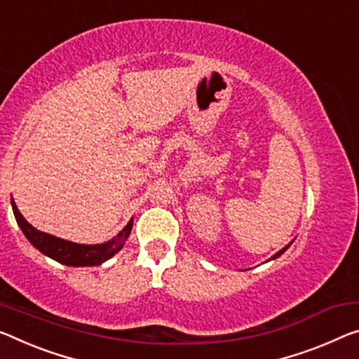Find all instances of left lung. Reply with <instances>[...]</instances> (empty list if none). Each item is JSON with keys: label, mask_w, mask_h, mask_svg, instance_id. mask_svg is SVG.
<instances>
[{"label": "left lung", "mask_w": 359, "mask_h": 359, "mask_svg": "<svg viewBox=\"0 0 359 359\" xmlns=\"http://www.w3.org/2000/svg\"><path fill=\"white\" fill-rule=\"evenodd\" d=\"M287 247H289V245H285V247H284V249H280V250H279L278 253H274V255H273V258H278V257L280 255V253H284V250H287Z\"/></svg>", "instance_id": "8db88e82"}]
</instances>
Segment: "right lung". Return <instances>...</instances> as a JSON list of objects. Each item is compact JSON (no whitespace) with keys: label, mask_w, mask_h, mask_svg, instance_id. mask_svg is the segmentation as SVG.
<instances>
[{"label":"right lung","mask_w":359,"mask_h":359,"mask_svg":"<svg viewBox=\"0 0 359 359\" xmlns=\"http://www.w3.org/2000/svg\"><path fill=\"white\" fill-rule=\"evenodd\" d=\"M13 210L22 233H24L27 239L32 242V245L36 247V249L41 253H45V255L51 257L53 260L67 264V266H95V264H101L102 262L109 260L110 257H114L115 253L122 249L125 239L130 236V231L133 228V219H130V223L120 231L115 239L106 242V244L83 245L59 239L56 236H51L33 228V226L22 217L18 205H15L14 202Z\"/></svg>","instance_id":"1"}]
</instances>
